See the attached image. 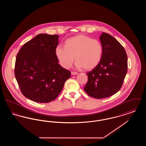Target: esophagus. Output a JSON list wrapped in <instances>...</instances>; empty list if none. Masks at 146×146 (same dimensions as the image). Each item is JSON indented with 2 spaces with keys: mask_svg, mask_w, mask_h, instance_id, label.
Returning a JSON list of instances; mask_svg holds the SVG:
<instances>
[{
  "mask_svg": "<svg viewBox=\"0 0 146 146\" xmlns=\"http://www.w3.org/2000/svg\"><path fill=\"white\" fill-rule=\"evenodd\" d=\"M71 74L72 75H76L78 74V73L77 72H71Z\"/></svg>",
  "mask_w": 146,
  "mask_h": 146,
  "instance_id": "obj_1",
  "label": "esophagus"
}]
</instances>
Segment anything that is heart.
<instances>
[{"mask_svg": "<svg viewBox=\"0 0 146 146\" xmlns=\"http://www.w3.org/2000/svg\"><path fill=\"white\" fill-rule=\"evenodd\" d=\"M55 53L60 64L68 69L75 60L77 68L84 67L85 70L95 68L100 63L103 54L100 42L83 35H77L67 39L65 46L58 45Z\"/></svg>", "mask_w": 146, "mask_h": 146, "instance_id": "heart-1", "label": "heart"}]
</instances>
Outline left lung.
<instances>
[{
    "label": "left lung",
    "mask_w": 146,
    "mask_h": 146,
    "mask_svg": "<svg viewBox=\"0 0 146 146\" xmlns=\"http://www.w3.org/2000/svg\"><path fill=\"white\" fill-rule=\"evenodd\" d=\"M103 48L101 60L88 73V80L84 89L91 97L103 98L117 93L121 88L127 71V57L125 49L109 34L100 37Z\"/></svg>",
    "instance_id": "1"
}]
</instances>
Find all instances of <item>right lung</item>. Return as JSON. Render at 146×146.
<instances>
[{
    "label": "right lung",
    "instance_id": "add662e5",
    "mask_svg": "<svg viewBox=\"0 0 146 146\" xmlns=\"http://www.w3.org/2000/svg\"><path fill=\"white\" fill-rule=\"evenodd\" d=\"M58 35L39 34L26 42L17 54L15 76L21 92L39 103L54 100L70 72L58 64L55 53Z\"/></svg>",
    "mask_w": 146,
    "mask_h": 146
}]
</instances>
